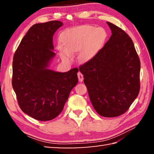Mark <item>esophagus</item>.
Wrapping results in <instances>:
<instances>
[{
	"label": "esophagus",
	"instance_id": "34e87169",
	"mask_svg": "<svg viewBox=\"0 0 154 154\" xmlns=\"http://www.w3.org/2000/svg\"><path fill=\"white\" fill-rule=\"evenodd\" d=\"M77 76H78V79H79V81L80 82H82L83 81V75H82V72H79L77 73Z\"/></svg>",
	"mask_w": 154,
	"mask_h": 154
}]
</instances>
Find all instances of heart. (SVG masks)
<instances>
[{
	"label": "heart",
	"mask_w": 154,
	"mask_h": 154,
	"mask_svg": "<svg viewBox=\"0 0 154 154\" xmlns=\"http://www.w3.org/2000/svg\"><path fill=\"white\" fill-rule=\"evenodd\" d=\"M105 36L103 28L91 26H80L65 30L59 36V42L63 49L60 51V56L68 62L72 55L79 51V61H89L102 48Z\"/></svg>",
	"instance_id": "obj_1"
}]
</instances>
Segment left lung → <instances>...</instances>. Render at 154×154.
Returning <instances> with one entry per match:
<instances>
[{
    "mask_svg": "<svg viewBox=\"0 0 154 154\" xmlns=\"http://www.w3.org/2000/svg\"><path fill=\"white\" fill-rule=\"evenodd\" d=\"M106 23L111 37L92 59L79 69L96 111L105 118H114L126 112L139 94L140 63L128 35Z\"/></svg>",
    "mask_w": 154,
    "mask_h": 154,
    "instance_id": "1",
    "label": "left lung"
}]
</instances>
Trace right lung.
Masks as SVG:
<instances>
[{
  "mask_svg": "<svg viewBox=\"0 0 154 154\" xmlns=\"http://www.w3.org/2000/svg\"><path fill=\"white\" fill-rule=\"evenodd\" d=\"M62 25L56 20L34 24L14 56L12 86L18 105L24 113L39 121L56 118L78 83L77 68L66 72L48 69L55 56L53 36Z\"/></svg>",
  "mask_w": 154,
  "mask_h": 154,
  "instance_id": "right-lung-1",
  "label": "right lung"
}]
</instances>
